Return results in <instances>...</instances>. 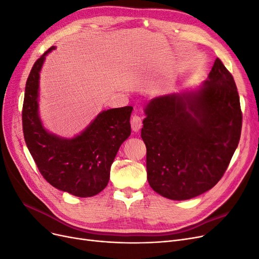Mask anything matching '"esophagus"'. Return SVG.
<instances>
[{"instance_id": "obj_1", "label": "esophagus", "mask_w": 259, "mask_h": 259, "mask_svg": "<svg viewBox=\"0 0 259 259\" xmlns=\"http://www.w3.org/2000/svg\"><path fill=\"white\" fill-rule=\"evenodd\" d=\"M130 123H131V129L135 132H139L143 126L142 118L139 116V115H133V116L131 117Z\"/></svg>"}]
</instances>
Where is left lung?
<instances>
[{"mask_svg":"<svg viewBox=\"0 0 259 259\" xmlns=\"http://www.w3.org/2000/svg\"><path fill=\"white\" fill-rule=\"evenodd\" d=\"M145 114L141 137L152 190L186 200L213 188L231 162L242 126L236 83L220 59L197 88L151 99Z\"/></svg>","mask_w":259,"mask_h":259,"instance_id":"obj_1","label":"left lung"}]
</instances>
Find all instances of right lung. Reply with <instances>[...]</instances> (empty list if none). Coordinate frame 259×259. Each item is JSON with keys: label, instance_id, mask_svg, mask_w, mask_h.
Listing matches in <instances>:
<instances>
[{"label": "right lung", "instance_id": "1", "mask_svg": "<svg viewBox=\"0 0 259 259\" xmlns=\"http://www.w3.org/2000/svg\"><path fill=\"white\" fill-rule=\"evenodd\" d=\"M38 59L28 75L22 111L26 146L44 178L54 188L78 197H91L107 187L113 161L130 133L132 107L100 112L73 138L48 131L39 115V79L46 56Z\"/></svg>", "mask_w": 259, "mask_h": 259}]
</instances>
